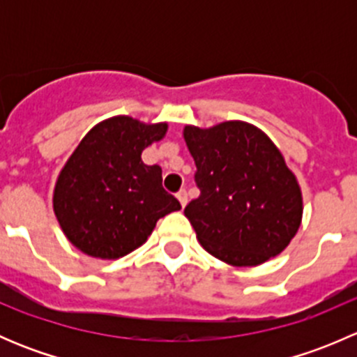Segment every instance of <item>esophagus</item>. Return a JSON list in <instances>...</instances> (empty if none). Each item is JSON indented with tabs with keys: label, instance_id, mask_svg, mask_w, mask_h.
<instances>
[{
	"label": "esophagus",
	"instance_id": "34e87169",
	"mask_svg": "<svg viewBox=\"0 0 357 357\" xmlns=\"http://www.w3.org/2000/svg\"><path fill=\"white\" fill-rule=\"evenodd\" d=\"M178 200H179V204H181V207H185L186 204H188V193H186V190H181V192L178 193Z\"/></svg>",
	"mask_w": 357,
	"mask_h": 357
}]
</instances>
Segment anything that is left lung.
Masks as SVG:
<instances>
[{"label":"left lung","mask_w":357,"mask_h":357,"mask_svg":"<svg viewBox=\"0 0 357 357\" xmlns=\"http://www.w3.org/2000/svg\"><path fill=\"white\" fill-rule=\"evenodd\" d=\"M199 199L185 208L197 240L229 266L250 268L282 254L302 222V192L278 146L243 121L185 126Z\"/></svg>","instance_id":"1"}]
</instances>
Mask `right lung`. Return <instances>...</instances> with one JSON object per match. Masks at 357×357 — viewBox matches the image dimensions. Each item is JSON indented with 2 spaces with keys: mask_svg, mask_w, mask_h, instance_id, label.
<instances>
[{
  "mask_svg": "<svg viewBox=\"0 0 357 357\" xmlns=\"http://www.w3.org/2000/svg\"><path fill=\"white\" fill-rule=\"evenodd\" d=\"M167 128L115 115L89 129L68 157L53 190V212L82 254L124 257L149 240L158 219L181 208L162 188V169L142 160Z\"/></svg>",
  "mask_w": 357,
  "mask_h": 357,
  "instance_id": "obj_1",
  "label": "right lung"
}]
</instances>
